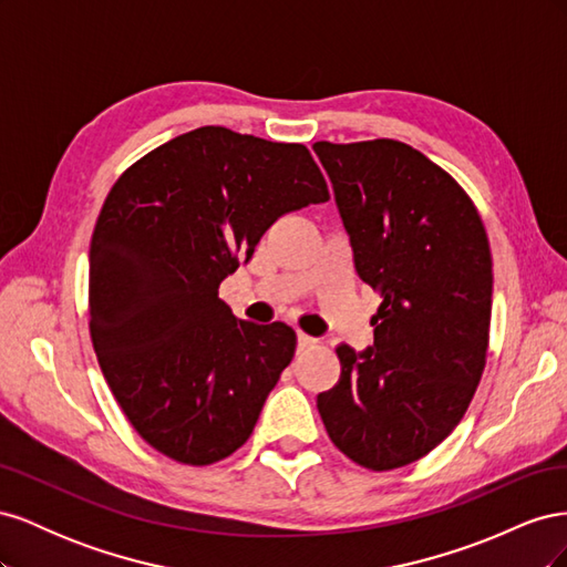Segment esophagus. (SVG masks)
<instances>
[{"instance_id": "obj_1", "label": "esophagus", "mask_w": 567, "mask_h": 567, "mask_svg": "<svg viewBox=\"0 0 567 567\" xmlns=\"http://www.w3.org/2000/svg\"><path fill=\"white\" fill-rule=\"evenodd\" d=\"M310 346H315V338L298 331V350H305V348H310Z\"/></svg>"}]
</instances>
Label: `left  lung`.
<instances>
[{"mask_svg":"<svg viewBox=\"0 0 567 567\" xmlns=\"http://www.w3.org/2000/svg\"><path fill=\"white\" fill-rule=\"evenodd\" d=\"M359 279L383 302L373 346H338L340 379L317 406L336 447L371 471L414 463L466 414L485 369L489 241L468 194L394 140L317 142Z\"/></svg>","mask_w":567,"mask_h":567,"instance_id":"obj_1","label":"left lung"}]
</instances>
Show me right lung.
Masks as SVG:
<instances>
[{"label": "right lung", "instance_id": "obj_1", "mask_svg": "<svg viewBox=\"0 0 567 567\" xmlns=\"http://www.w3.org/2000/svg\"><path fill=\"white\" fill-rule=\"evenodd\" d=\"M326 200L302 144L215 125L153 148L113 184L90 246V333L153 450L208 466L250 437L296 331L236 319L217 288L281 215Z\"/></svg>", "mask_w": 567, "mask_h": 567}]
</instances>
